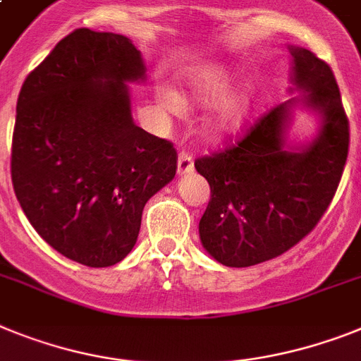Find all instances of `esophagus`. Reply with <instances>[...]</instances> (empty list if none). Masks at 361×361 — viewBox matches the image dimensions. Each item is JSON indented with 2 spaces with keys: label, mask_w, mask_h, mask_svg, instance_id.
Masks as SVG:
<instances>
[{
  "label": "esophagus",
  "mask_w": 361,
  "mask_h": 361,
  "mask_svg": "<svg viewBox=\"0 0 361 361\" xmlns=\"http://www.w3.org/2000/svg\"><path fill=\"white\" fill-rule=\"evenodd\" d=\"M195 169V159H192V154L181 150L180 156H178V174H189Z\"/></svg>",
  "instance_id": "obj_1"
}]
</instances>
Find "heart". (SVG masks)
<instances>
[{
    "mask_svg": "<svg viewBox=\"0 0 361 361\" xmlns=\"http://www.w3.org/2000/svg\"><path fill=\"white\" fill-rule=\"evenodd\" d=\"M231 86L229 75L222 69H209V71L200 73L192 80V95L190 101L200 102V104H209L226 95V92ZM157 101L163 110L169 114L180 115L183 111V101L178 93L171 90H159L157 92ZM247 115H250V97L246 93H237V95L226 97L220 104L214 108L211 117L207 119V128L214 137H229L237 134L244 126Z\"/></svg>",
    "mask_w": 361,
    "mask_h": 361,
    "instance_id": "heart-1",
    "label": "heart"
}]
</instances>
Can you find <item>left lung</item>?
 <instances>
[{"instance_id": "obj_1", "label": "left lung", "mask_w": 361, "mask_h": 361, "mask_svg": "<svg viewBox=\"0 0 361 361\" xmlns=\"http://www.w3.org/2000/svg\"><path fill=\"white\" fill-rule=\"evenodd\" d=\"M293 82L305 104L323 115L321 132L301 150L284 148L295 99L274 106L238 141L198 157L196 171L211 187L200 220L207 253L231 268L255 266L293 247L317 226L341 181L349 154V119L326 62L290 47Z\"/></svg>"}]
</instances>
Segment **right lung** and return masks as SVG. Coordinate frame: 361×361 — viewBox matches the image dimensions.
I'll use <instances>...</instances> for the list:
<instances>
[{
	"label": "right lung",
	"instance_id": "add662e5",
	"mask_svg": "<svg viewBox=\"0 0 361 361\" xmlns=\"http://www.w3.org/2000/svg\"><path fill=\"white\" fill-rule=\"evenodd\" d=\"M145 78L123 35L75 29L27 75L16 104L11 176L36 233L90 268L135 246L145 204L172 181L171 141L135 126L124 82Z\"/></svg>",
	"mask_w": 361,
	"mask_h": 361
}]
</instances>
